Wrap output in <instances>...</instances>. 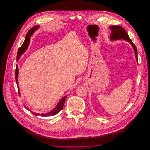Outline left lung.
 Instances as JSON below:
<instances>
[{"instance_id": "8db88e82", "label": "left lung", "mask_w": 150, "mask_h": 150, "mask_svg": "<svg viewBox=\"0 0 150 150\" xmlns=\"http://www.w3.org/2000/svg\"><path fill=\"white\" fill-rule=\"evenodd\" d=\"M109 29L111 30V35L110 36V39L112 41L123 39L127 41L128 42H129L131 44V45L134 48V50L135 51L136 60H137V62H138V55H137V47L131 40L130 38L129 37L125 30L122 27L119 26H110Z\"/></svg>"}]
</instances>
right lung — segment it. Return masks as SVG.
<instances>
[{"mask_svg":"<svg viewBox=\"0 0 150 150\" xmlns=\"http://www.w3.org/2000/svg\"><path fill=\"white\" fill-rule=\"evenodd\" d=\"M40 26H34L31 29L29 30V31L27 33L26 35V37H25V41L23 43V44L22 45V46L19 48L18 50V54H17V61L19 60V59L21 57V55L25 52V51L26 50L28 47V45L29 44V41H30V37H31L33 34L36 31V30H37V29L39 28ZM18 66H16V71H15V80H16V83H17V85H18V92H19V94H20V92H19V86H18ZM66 97L67 96H64L61 100L60 101H59L58 104L57 105V106H55V108L51 111H50V112H48L47 113H41V114H40V113H34L33 112L31 111L29 109H28L27 108L28 110H29V111H31L32 112V113H33L34 115H35V116H44V117H48V116H54L55 115H56L57 113H58L59 111H60L61 110L63 109V106H64V102H65V100H66Z\"/></svg>","mask_w":150,"mask_h":150,"instance_id":"add662e5","label":"right lung"}]
</instances>
